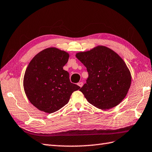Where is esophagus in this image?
<instances>
[{"label":"esophagus","mask_w":152,"mask_h":152,"mask_svg":"<svg viewBox=\"0 0 152 152\" xmlns=\"http://www.w3.org/2000/svg\"><path fill=\"white\" fill-rule=\"evenodd\" d=\"M77 85H78V86L80 87H82V86H83V82H79L78 83H77Z\"/></svg>","instance_id":"obj_1"}]
</instances>
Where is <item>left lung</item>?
I'll return each instance as SVG.
<instances>
[{"label":"left lung","mask_w":152,"mask_h":152,"mask_svg":"<svg viewBox=\"0 0 152 152\" xmlns=\"http://www.w3.org/2000/svg\"><path fill=\"white\" fill-rule=\"evenodd\" d=\"M76 57L89 74L80 91L87 100L98 109L114 107L124 100L131 86L129 69L118 54L104 46L77 53Z\"/></svg>","instance_id":"8db88e82"}]
</instances>
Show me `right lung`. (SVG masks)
Instances as JSON below:
<instances>
[{
	"label": "right lung",
	"instance_id": "obj_1",
	"mask_svg": "<svg viewBox=\"0 0 152 152\" xmlns=\"http://www.w3.org/2000/svg\"><path fill=\"white\" fill-rule=\"evenodd\" d=\"M69 54L50 47L39 52L31 60L24 73L23 87L28 99L39 110L48 113L58 111L68 103L80 87L70 82L63 67Z\"/></svg>",
	"mask_w": 152,
	"mask_h": 152
}]
</instances>
